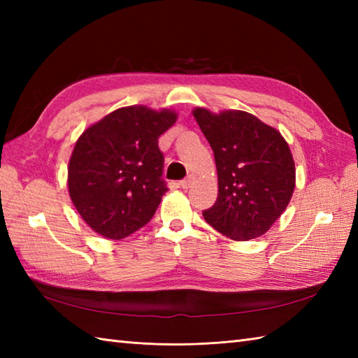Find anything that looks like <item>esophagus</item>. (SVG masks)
<instances>
[{
	"instance_id": "1",
	"label": "esophagus",
	"mask_w": 358,
	"mask_h": 358,
	"mask_svg": "<svg viewBox=\"0 0 358 358\" xmlns=\"http://www.w3.org/2000/svg\"><path fill=\"white\" fill-rule=\"evenodd\" d=\"M194 181H195L194 175H189V177H186L185 180L180 181V186L183 187V189H189V187H191V186L194 185Z\"/></svg>"
}]
</instances>
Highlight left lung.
Masks as SVG:
<instances>
[{"instance_id": "8db88e82", "label": "left lung", "mask_w": 358, "mask_h": 358, "mask_svg": "<svg viewBox=\"0 0 358 358\" xmlns=\"http://www.w3.org/2000/svg\"><path fill=\"white\" fill-rule=\"evenodd\" d=\"M214 150L218 196L203 212L226 237L246 241L260 237L283 214L295 187V164L281 134L252 113L192 110Z\"/></svg>"}]
</instances>
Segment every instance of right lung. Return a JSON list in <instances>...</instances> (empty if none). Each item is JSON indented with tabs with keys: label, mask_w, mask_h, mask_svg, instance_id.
Masks as SVG:
<instances>
[{
	"label": "right lung",
	"mask_w": 358,
	"mask_h": 358,
	"mask_svg": "<svg viewBox=\"0 0 358 358\" xmlns=\"http://www.w3.org/2000/svg\"><path fill=\"white\" fill-rule=\"evenodd\" d=\"M175 121L173 110L127 106L81 134L67 186L73 206L96 234L126 238L154 217L167 192L158 138Z\"/></svg>",
	"instance_id": "add662e5"
}]
</instances>
